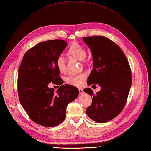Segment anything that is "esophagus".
I'll return each instance as SVG.
<instances>
[{"instance_id": "obj_1", "label": "esophagus", "mask_w": 151, "mask_h": 151, "mask_svg": "<svg viewBox=\"0 0 151 151\" xmlns=\"http://www.w3.org/2000/svg\"><path fill=\"white\" fill-rule=\"evenodd\" d=\"M79 93L80 94H82V93L84 92V91H83V89H82V88H79Z\"/></svg>"}]
</instances>
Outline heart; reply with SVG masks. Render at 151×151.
I'll list each match as a JSON object with an SVG mask.
<instances>
[{
    "instance_id": "b5f03b06",
    "label": "heart",
    "mask_w": 151,
    "mask_h": 151,
    "mask_svg": "<svg viewBox=\"0 0 151 151\" xmlns=\"http://www.w3.org/2000/svg\"><path fill=\"white\" fill-rule=\"evenodd\" d=\"M67 55L75 58L79 61H82L84 63H86V50L82 45L78 43L73 42L69 46L66 51ZM56 65L60 72H65L66 70V61L62 56H59L56 60ZM86 79L84 74L71 75L66 79V82L70 85L76 86H81L83 85Z\"/></svg>"
}]
</instances>
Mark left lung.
<instances>
[{
  "label": "left lung",
  "mask_w": 151,
  "mask_h": 151,
  "mask_svg": "<svg viewBox=\"0 0 151 151\" xmlns=\"http://www.w3.org/2000/svg\"><path fill=\"white\" fill-rule=\"evenodd\" d=\"M83 40L93 56V69L87 84L101 87L96 94L90 88L84 90L92 97L86 112L93 121L105 123L116 118L125 105L132 84L131 69L121 48L109 38L93 35Z\"/></svg>",
  "instance_id": "1"
}]
</instances>
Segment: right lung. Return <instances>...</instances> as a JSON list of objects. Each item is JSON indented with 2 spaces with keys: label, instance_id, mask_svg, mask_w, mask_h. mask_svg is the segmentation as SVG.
<instances>
[{
  "label": "right lung",
  "instance_id": "right-lung-1",
  "mask_svg": "<svg viewBox=\"0 0 151 151\" xmlns=\"http://www.w3.org/2000/svg\"><path fill=\"white\" fill-rule=\"evenodd\" d=\"M64 40L41 42L28 50L19 66L17 90L20 103L33 122L46 127L64 121L66 106L79 95L78 88L62 85L57 58L66 46ZM61 84L56 92L48 84Z\"/></svg>",
  "mask_w": 151,
  "mask_h": 151
}]
</instances>
